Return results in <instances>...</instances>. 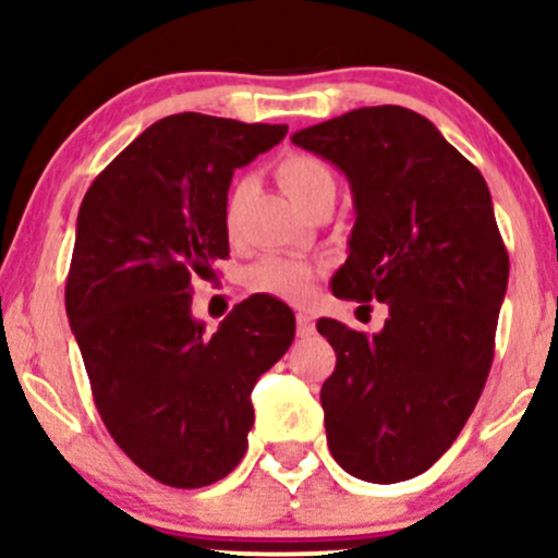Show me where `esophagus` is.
Masks as SVG:
<instances>
[{
	"label": "esophagus",
	"instance_id": "esophagus-1",
	"mask_svg": "<svg viewBox=\"0 0 558 558\" xmlns=\"http://www.w3.org/2000/svg\"><path fill=\"white\" fill-rule=\"evenodd\" d=\"M296 330H299V336H312V332H315V317L306 315V312H299Z\"/></svg>",
	"mask_w": 558,
	"mask_h": 558
}]
</instances>
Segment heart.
Listing matches in <instances>:
<instances>
[{
	"label": "heart",
	"mask_w": 558,
	"mask_h": 558,
	"mask_svg": "<svg viewBox=\"0 0 558 558\" xmlns=\"http://www.w3.org/2000/svg\"><path fill=\"white\" fill-rule=\"evenodd\" d=\"M275 175L280 185L304 213H310L317 202L325 196H336V175L323 159L304 155V151H291L283 155L275 165ZM246 194V181H235L230 185L226 198V226L235 228L239 209ZM317 278V267L306 259L283 257V254H267L259 262H254L246 272V288L259 296H272L278 301H304L310 296L312 283Z\"/></svg>",
	"instance_id": "heart-1"
}]
</instances>
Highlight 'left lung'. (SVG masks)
Instances as JSON below:
<instances>
[{"label": "left lung", "mask_w": 558, "mask_h": 558, "mask_svg": "<svg viewBox=\"0 0 558 558\" xmlns=\"http://www.w3.org/2000/svg\"><path fill=\"white\" fill-rule=\"evenodd\" d=\"M291 141L349 178L356 222L338 299L383 301L380 332L323 317L332 459L367 483L417 477L451 448L488 380L509 254L480 170L407 107L351 110Z\"/></svg>", "instance_id": "1"}]
</instances>
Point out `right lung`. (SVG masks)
I'll return each mask as SVG.
<instances>
[{"label": "right lung", "mask_w": 558, "mask_h": 558, "mask_svg": "<svg viewBox=\"0 0 558 558\" xmlns=\"http://www.w3.org/2000/svg\"><path fill=\"white\" fill-rule=\"evenodd\" d=\"M288 125L181 112L157 120L96 175L81 202L65 310L101 422L133 464L172 488L235 470L252 390L286 354L296 317L248 296L215 336L191 315V280L228 259L235 168Z\"/></svg>", "instance_id": "add662e5"}]
</instances>
